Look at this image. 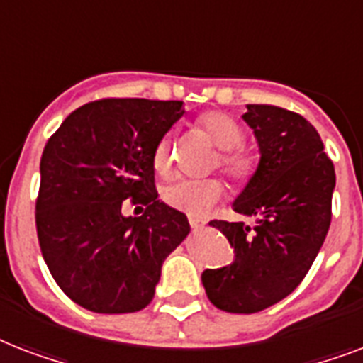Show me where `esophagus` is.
<instances>
[{"mask_svg": "<svg viewBox=\"0 0 363 363\" xmlns=\"http://www.w3.org/2000/svg\"><path fill=\"white\" fill-rule=\"evenodd\" d=\"M190 228H192V232H199V230L203 228V222L196 220V218H190Z\"/></svg>", "mask_w": 363, "mask_h": 363, "instance_id": "esophagus-1", "label": "esophagus"}]
</instances>
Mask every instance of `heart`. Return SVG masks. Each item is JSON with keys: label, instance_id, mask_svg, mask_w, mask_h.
Masks as SVG:
<instances>
[{"label": "heart", "instance_id": "1", "mask_svg": "<svg viewBox=\"0 0 363 363\" xmlns=\"http://www.w3.org/2000/svg\"><path fill=\"white\" fill-rule=\"evenodd\" d=\"M198 128L203 131L220 152L216 156L218 169L232 179L233 182H247L256 173L258 154L252 148L242 145V130L235 118L220 111L203 113L196 121ZM152 167L158 175L165 177L171 169V139L169 135L160 137L152 150ZM224 186L218 179L190 181L181 179L164 188V201L169 207L184 211L188 216L203 218L211 209L220 201Z\"/></svg>", "mask_w": 363, "mask_h": 363}]
</instances>
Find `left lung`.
Masks as SVG:
<instances>
[{
    "label": "left lung",
    "mask_w": 363,
    "mask_h": 363,
    "mask_svg": "<svg viewBox=\"0 0 363 363\" xmlns=\"http://www.w3.org/2000/svg\"><path fill=\"white\" fill-rule=\"evenodd\" d=\"M259 147V164L233 211L245 222L213 220L233 247L232 264L201 273L211 303L250 315L279 303L303 281L332 222L335 169L318 131L275 105H247L242 115Z\"/></svg>",
    "instance_id": "left-lung-1"
}]
</instances>
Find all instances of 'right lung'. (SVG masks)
Masks as SVG:
<instances>
[{"mask_svg": "<svg viewBox=\"0 0 363 363\" xmlns=\"http://www.w3.org/2000/svg\"><path fill=\"white\" fill-rule=\"evenodd\" d=\"M184 115L182 101L109 98L73 111L41 156L35 226L54 281L101 315L145 309L164 259L188 233L186 215L158 199L152 150ZM145 204L124 217L121 201Z\"/></svg>", "mask_w": 363, "mask_h": 363, "instance_id": "obj_1", "label": "right lung"}]
</instances>
